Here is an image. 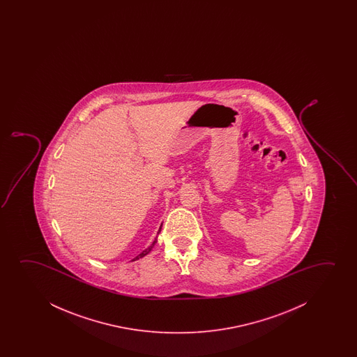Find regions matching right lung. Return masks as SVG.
I'll use <instances>...</instances> for the list:
<instances>
[{"label":"right lung","mask_w":357,"mask_h":357,"mask_svg":"<svg viewBox=\"0 0 357 357\" xmlns=\"http://www.w3.org/2000/svg\"><path fill=\"white\" fill-rule=\"evenodd\" d=\"M160 229H161V228H160ZM158 231H160V230H158ZM156 243H157V240L155 239V241H153V243H152L151 246H149V248H147V249L144 250V251H142V254L137 255V257H135V259H134V261H135V259H142V257H144V256H146V255L149 254V252H150V251H151L152 248H153V245L156 244Z\"/></svg>","instance_id":"right-lung-1"}]
</instances>
